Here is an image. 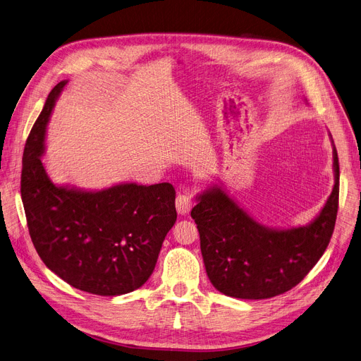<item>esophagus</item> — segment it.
<instances>
[{
    "label": "esophagus",
    "mask_w": 361,
    "mask_h": 361,
    "mask_svg": "<svg viewBox=\"0 0 361 361\" xmlns=\"http://www.w3.org/2000/svg\"><path fill=\"white\" fill-rule=\"evenodd\" d=\"M176 207L178 214H188V212L193 207V200L188 195L184 193H178L177 199H176Z\"/></svg>",
    "instance_id": "obj_1"
}]
</instances>
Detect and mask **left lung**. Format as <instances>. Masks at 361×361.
Masks as SVG:
<instances>
[{
    "instance_id": "1",
    "label": "left lung",
    "mask_w": 361,
    "mask_h": 361,
    "mask_svg": "<svg viewBox=\"0 0 361 361\" xmlns=\"http://www.w3.org/2000/svg\"><path fill=\"white\" fill-rule=\"evenodd\" d=\"M332 157L331 195L317 218L303 226L280 229L257 222L221 184H212L196 196L191 218L216 290L238 299H269L293 289L314 269L337 219L340 165L334 145Z\"/></svg>"
}]
</instances>
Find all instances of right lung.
Here are the masks:
<instances>
[{
	"label": "right lung",
	"instance_id": "add662e5",
	"mask_svg": "<svg viewBox=\"0 0 361 361\" xmlns=\"http://www.w3.org/2000/svg\"><path fill=\"white\" fill-rule=\"evenodd\" d=\"M66 80L54 87L23 154L21 200L44 266L91 295L130 293L151 277L176 221L170 183H120L103 190L56 185L42 162L46 126Z\"/></svg>",
	"mask_w": 361,
	"mask_h": 361
}]
</instances>
